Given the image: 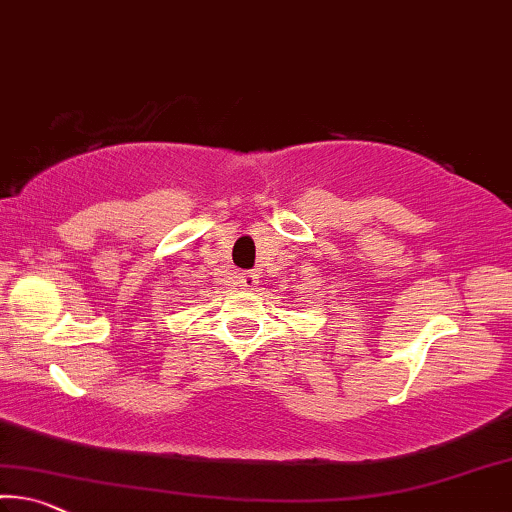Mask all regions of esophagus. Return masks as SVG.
Returning a JSON list of instances; mask_svg holds the SVG:
<instances>
[{
	"instance_id": "obj_1",
	"label": "esophagus",
	"mask_w": 512,
	"mask_h": 512,
	"mask_svg": "<svg viewBox=\"0 0 512 512\" xmlns=\"http://www.w3.org/2000/svg\"><path fill=\"white\" fill-rule=\"evenodd\" d=\"M239 282H241V287H243V289H255V285H257L259 280H257V275H255V273H243Z\"/></svg>"
}]
</instances>
